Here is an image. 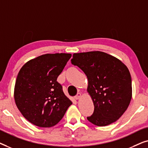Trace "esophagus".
<instances>
[{"instance_id": "34e87169", "label": "esophagus", "mask_w": 148, "mask_h": 148, "mask_svg": "<svg viewBox=\"0 0 148 148\" xmlns=\"http://www.w3.org/2000/svg\"><path fill=\"white\" fill-rule=\"evenodd\" d=\"M81 96H82V94H81L80 93H78V94L75 96V98L76 100H79V99L81 98Z\"/></svg>"}]
</instances>
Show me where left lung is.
<instances>
[{
  "label": "left lung",
  "instance_id": "left-lung-1",
  "mask_svg": "<svg viewBox=\"0 0 148 148\" xmlns=\"http://www.w3.org/2000/svg\"><path fill=\"white\" fill-rule=\"evenodd\" d=\"M71 63L79 67L88 79L87 91L94 110L88 120L100 127L118 120L132 97L131 74L127 66L114 56L100 51L75 53Z\"/></svg>",
  "mask_w": 148,
  "mask_h": 148
}]
</instances>
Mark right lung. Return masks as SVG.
I'll return each mask as SVG.
<instances>
[{
  "label": "right lung",
  "instance_id": "add662e5",
  "mask_svg": "<svg viewBox=\"0 0 148 148\" xmlns=\"http://www.w3.org/2000/svg\"><path fill=\"white\" fill-rule=\"evenodd\" d=\"M71 57V54L66 53L43 54L20 69L14 98L22 115L34 125L54 126L72 104L56 81Z\"/></svg>",
  "mask_w": 148,
  "mask_h": 148
}]
</instances>
